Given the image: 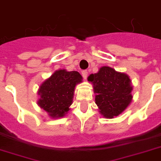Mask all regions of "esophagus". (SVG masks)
Listing matches in <instances>:
<instances>
[{"mask_svg":"<svg viewBox=\"0 0 161 161\" xmlns=\"http://www.w3.org/2000/svg\"><path fill=\"white\" fill-rule=\"evenodd\" d=\"M88 73L87 70L83 71V72H82V75H83V77L84 79H87V78H88Z\"/></svg>","mask_w":161,"mask_h":161,"instance_id":"esophagus-1","label":"esophagus"}]
</instances>
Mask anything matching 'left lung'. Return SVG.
<instances>
[{
  "label": "left lung",
  "mask_w": 161,
  "mask_h": 161,
  "mask_svg": "<svg viewBox=\"0 0 161 161\" xmlns=\"http://www.w3.org/2000/svg\"><path fill=\"white\" fill-rule=\"evenodd\" d=\"M88 80L93 83L95 103L103 117L113 119L119 115L132 101L133 86L125 73L104 66L88 76Z\"/></svg>",
  "instance_id": "left-lung-1"
}]
</instances>
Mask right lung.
Segmentation results:
<instances>
[{
  "label": "right lung",
  "instance_id": "right-lung-1",
  "mask_svg": "<svg viewBox=\"0 0 161 161\" xmlns=\"http://www.w3.org/2000/svg\"><path fill=\"white\" fill-rule=\"evenodd\" d=\"M83 78L77 71L68 72L65 69L55 71L39 87L40 96L37 104L50 117L63 118L69 111L73 103L75 86L82 83Z\"/></svg>",
  "mask_w": 161,
  "mask_h": 161
}]
</instances>
